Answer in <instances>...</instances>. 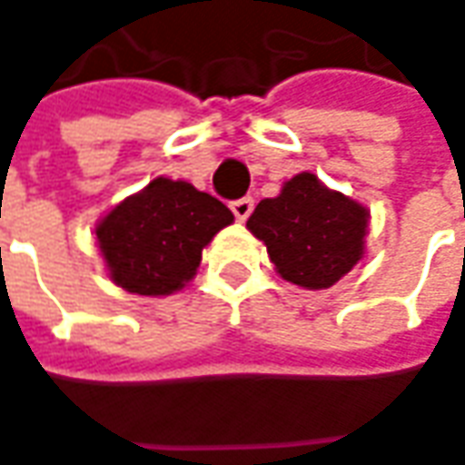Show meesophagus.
<instances>
[{"label": "esophagus", "mask_w": 465, "mask_h": 465, "mask_svg": "<svg viewBox=\"0 0 465 465\" xmlns=\"http://www.w3.org/2000/svg\"><path fill=\"white\" fill-rule=\"evenodd\" d=\"M252 207H255V200L252 197H239V200H233L232 203V213L236 221H247L250 218V213H252Z\"/></svg>", "instance_id": "obj_1"}]
</instances>
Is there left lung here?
I'll list each match as a JSON object with an SVG mask.
<instances>
[{
  "mask_svg": "<svg viewBox=\"0 0 465 465\" xmlns=\"http://www.w3.org/2000/svg\"><path fill=\"white\" fill-rule=\"evenodd\" d=\"M247 229L265 242L282 279L329 289L363 255L369 210L326 189L313 173H300L279 197L258 203Z\"/></svg>",
  "mask_w": 465,
  "mask_h": 465,
  "instance_id": "obj_1",
  "label": "left lung"
}]
</instances>
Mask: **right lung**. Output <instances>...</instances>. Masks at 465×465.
Returning <instances> with one entry per match:
<instances>
[{"label":"right lung","instance_id":"obj_1","mask_svg":"<svg viewBox=\"0 0 465 465\" xmlns=\"http://www.w3.org/2000/svg\"><path fill=\"white\" fill-rule=\"evenodd\" d=\"M232 221V210L213 194L186 181L154 178L102 218L96 242L118 287L157 297L194 276L203 247Z\"/></svg>","mask_w":465,"mask_h":465}]
</instances>
